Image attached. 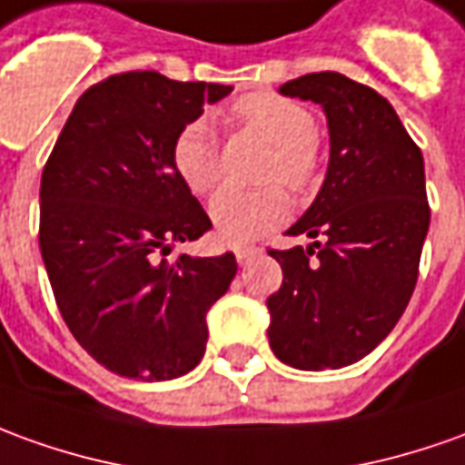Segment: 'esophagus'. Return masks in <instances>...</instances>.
I'll list each match as a JSON object with an SVG mask.
<instances>
[{
	"instance_id": "esophagus-1",
	"label": "esophagus",
	"mask_w": 465,
	"mask_h": 465,
	"mask_svg": "<svg viewBox=\"0 0 465 465\" xmlns=\"http://www.w3.org/2000/svg\"><path fill=\"white\" fill-rule=\"evenodd\" d=\"M258 255H261L258 248H238V251H235V258H238L240 265H248L251 261H255Z\"/></svg>"
}]
</instances>
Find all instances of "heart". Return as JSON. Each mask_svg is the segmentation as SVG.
<instances>
[{
	"label": "heart",
	"mask_w": 465,
	"mask_h": 465,
	"mask_svg": "<svg viewBox=\"0 0 465 465\" xmlns=\"http://www.w3.org/2000/svg\"><path fill=\"white\" fill-rule=\"evenodd\" d=\"M238 124L258 131L275 146L265 179L283 182L288 190L301 192L312 184L316 169V121L296 101L275 93H252L235 104ZM172 162L182 182L197 194H207L223 177V152L214 124L207 116L190 121L179 131L172 146ZM288 214V202L278 187L258 192H217L210 202V217L220 238L242 245L278 227Z\"/></svg>",
	"instance_id": "heart-1"
}]
</instances>
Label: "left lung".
Returning a JSON list of instances; mask_svg holds the SVG:
<instances>
[{
	"instance_id": "left-lung-1",
	"label": "left lung",
	"mask_w": 465,
	"mask_h": 465,
	"mask_svg": "<svg viewBox=\"0 0 465 465\" xmlns=\"http://www.w3.org/2000/svg\"><path fill=\"white\" fill-rule=\"evenodd\" d=\"M278 93L322 105L329 164L312 207L286 230L312 245L268 251L283 268L268 341L296 370H339L367 357L412 296L430 225L425 164L395 108L341 73L301 75Z\"/></svg>"
}]
</instances>
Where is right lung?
<instances>
[{
	"label": "right lung",
	"mask_w": 465,
	"mask_h": 465,
	"mask_svg": "<svg viewBox=\"0 0 465 465\" xmlns=\"http://www.w3.org/2000/svg\"><path fill=\"white\" fill-rule=\"evenodd\" d=\"M230 93L153 70L111 75L80 95L45 164L40 251L57 309L80 347L121 377L194 370L207 312L238 273L232 252L164 258L213 227L174 169V139Z\"/></svg>",
	"instance_id": "obj_1"
}]
</instances>
